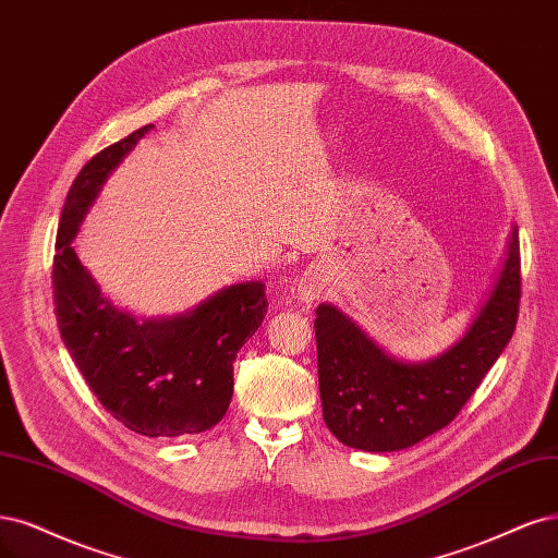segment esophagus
I'll return each instance as SVG.
<instances>
[{
	"mask_svg": "<svg viewBox=\"0 0 558 558\" xmlns=\"http://www.w3.org/2000/svg\"><path fill=\"white\" fill-rule=\"evenodd\" d=\"M325 288H328V275H325V270H320L316 265V267H310V270L298 279L295 298L300 300V304L312 306L318 298H323Z\"/></svg>",
	"mask_w": 558,
	"mask_h": 558,
	"instance_id": "1",
	"label": "esophagus"
}]
</instances>
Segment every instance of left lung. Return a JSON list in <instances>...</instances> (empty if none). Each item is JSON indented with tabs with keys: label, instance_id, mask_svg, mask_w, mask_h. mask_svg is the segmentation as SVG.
I'll return each instance as SVG.
<instances>
[{
	"label": "left lung",
	"instance_id": "1",
	"mask_svg": "<svg viewBox=\"0 0 558 558\" xmlns=\"http://www.w3.org/2000/svg\"><path fill=\"white\" fill-rule=\"evenodd\" d=\"M520 310V230L464 335L422 362L390 355L335 304L316 310L323 420L343 446L395 452L444 429L506 351Z\"/></svg>",
	"mask_w": 558,
	"mask_h": 558
}]
</instances>
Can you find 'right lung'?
<instances>
[{
    "instance_id": "add662e5",
    "label": "right lung",
    "mask_w": 558,
    "mask_h": 558,
    "mask_svg": "<svg viewBox=\"0 0 558 558\" xmlns=\"http://www.w3.org/2000/svg\"><path fill=\"white\" fill-rule=\"evenodd\" d=\"M151 129L106 147L73 180L57 230L52 293L62 341L104 409L136 434L178 438L226 415L233 362L263 323L267 298L265 283L244 281L184 314L138 318L101 293L73 240L114 168Z\"/></svg>"
}]
</instances>
